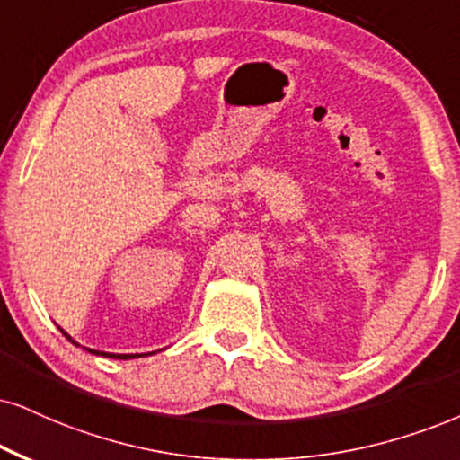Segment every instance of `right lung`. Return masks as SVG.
Returning a JSON list of instances; mask_svg holds the SVG:
<instances>
[{"label":"right lung","mask_w":460,"mask_h":460,"mask_svg":"<svg viewBox=\"0 0 460 460\" xmlns=\"http://www.w3.org/2000/svg\"><path fill=\"white\" fill-rule=\"evenodd\" d=\"M61 332H64V337L67 339V341L70 343H74V345H81V343H76L74 341V339L70 337V334H67L64 328H59ZM87 351H92V354H100V356H109V358H117V360H129V358H138V356H145V354H111V351H100V349H92V348H84Z\"/></svg>","instance_id":"right-lung-1"}]
</instances>
